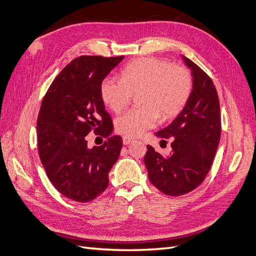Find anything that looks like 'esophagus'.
Returning a JSON list of instances; mask_svg holds the SVG:
<instances>
[{
  "label": "esophagus",
  "mask_w": 256,
  "mask_h": 256,
  "mask_svg": "<svg viewBox=\"0 0 256 256\" xmlns=\"http://www.w3.org/2000/svg\"><path fill=\"white\" fill-rule=\"evenodd\" d=\"M132 142H134V138H132L127 136H125L122 138V143L125 144V145H128V144L132 143Z\"/></svg>",
  "instance_id": "esophagus-1"
}]
</instances>
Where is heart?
I'll use <instances>...</instances> for the list:
<instances>
[{
    "label": "heart",
    "mask_w": 256,
    "mask_h": 256,
    "mask_svg": "<svg viewBox=\"0 0 256 256\" xmlns=\"http://www.w3.org/2000/svg\"><path fill=\"white\" fill-rule=\"evenodd\" d=\"M192 92V76L188 69L174 66L159 58H141L122 69L120 80L106 76L99 86L102 102L115 113L140 94L138 109L118 116L115 127L127 136H138L157 125L160 116L173 118L187 104Z\"/></svg>",
    "instance_id": "heart-1"
}]
</instances>
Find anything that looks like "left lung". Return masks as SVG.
Listing matches in <instances>:
<instances>
[{
	"instance_id": "8db88e82",
	"label": "left lung",
	"mask_w": 256,
	"mask_h": 256,
	"mask_svg": "<svg viewBox=\"0 0 256 256\" xmlns=\"http://www.w3.org/2000/svg\"><path fill=\"white\" fill-rule=\"evenodd\" d=\"M191 69L192 92L177 118L154 136L172 141V152L162 156L147 145L144 164L150 182L162 193L180 196L202 184L212 168L221 134L218 92L209 76L182 56Z\"/></svg>"
}]
</instances>
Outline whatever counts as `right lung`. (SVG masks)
<instances>
[{
	"label": "right lung",
	"mask_w": 256,
	"mask_h": 256,
	"mask_svg": "<svg viewBox=\"0 0 256 256\" xmlns=\"http://www.w3.org/2000/svg\"><path fill=\"white\" fill-rule=\"evenodd\" d=\"M122 58L82 56L72 60L42 99L37 118L42 164L56 189L76 202H90L102 194L120 157L122 140L111 136L113 124L99 86ZM92 130L108 141L88 149L86 136Z\"/></svg>",
	"instance_id": "right-lung-1"
}]
</instances>
